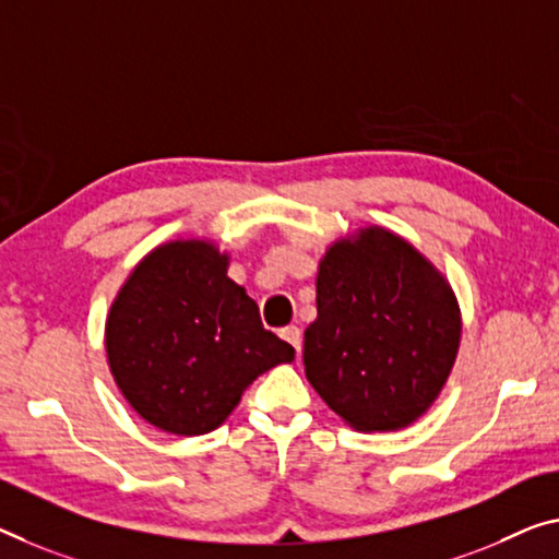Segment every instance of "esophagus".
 I'll return each instance as SVG.
<instances>
[{
    "instance_id": "34e87169",
    "label": "esophagus",
    "mask_w": 559,
    "mask_h": 559,
    "mask_svg": "<svg viewBox=\"0 0 559 559\" xmlns=\"http://www.w3.org/2000/svg\"><path fill=\"white\" fill-rule=\"evenodd\" d=\"M280 337L289 342V345L295 347L297 352H299V347H302V332H299V328H295V324H289V328H282Z\"/></svg>"
}]
</instances>
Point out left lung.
Segmentation results:
<instances>
[{"label": "left lung", "instance_id": "8db88e82", "mask_svg": "<svg viewBox=\"0 0 559 559\" xmlns=\"http://www.w3.org/2000/svg\"><path fill=\"white\" fill-rule=\"evenodd\" d=\"M460 332L442 274L402 237L369 227L355 242H334L320 262L307 380L362 432L407 427L448 382Z\"/></svg>", "mask_w": 559, "mask_h": 559}]
</instances>
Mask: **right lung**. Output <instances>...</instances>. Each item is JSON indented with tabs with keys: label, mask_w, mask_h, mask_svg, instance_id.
<instances>
[{
	"label": "right lung",
	"mask_w": 559,
	"mask_h": 559,
	"mask_svg": "<svg viewBox=\"0 0 559 559\" xmlns=\"http://www.w3.org/2000/svg\"><path fill=\"white\" fill-rule=\"evenodd\" d=\"M107 357L136 415L171 435L217 429L242 392L295 347L264 330L260 309L227 277V254L187 239L150 252L107 317Z\"/></svg>",
	"instance_id": "obj_1"
}]
</instances>
